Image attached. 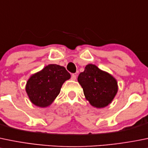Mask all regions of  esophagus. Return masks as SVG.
I'll list each match as a JSON object with an SVG mask.
<instances>
[{"label": "esophagus", "mask_w": 148, "mask_h": 148, "mask_svg": "<svg viewBox=\"0 0 148 148\" xmlns=\"http://www.w3.org/2000/svg\"><path fill=\"white\" fill-rule=\"evenodd\" d=\"M71 79L72 80H75L76 79H77V74H73L72 75H71Z\"/></svg>", "instance_id": "34e87169"}]
</instances>
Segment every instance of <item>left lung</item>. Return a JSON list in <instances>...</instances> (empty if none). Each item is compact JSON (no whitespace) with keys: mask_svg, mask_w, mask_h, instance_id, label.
I'll return each mask as SVG.
<instances>
[{"mask_svg":"<svg viewBox=\"0 0 148 148\" xmlns=\"http://www.w3.org/2000/svg\"><path fill=\"white\" fill-rule=\"evenodd\" d=\"M77 80L82 87L86 100L97 108L108 106L118 92L116 79L94 64L86 66Z\"/></svg>","mask_w":148,"mask_h":148,"instance_id":"left-lung-1","label":"left lung"}]
</instances>
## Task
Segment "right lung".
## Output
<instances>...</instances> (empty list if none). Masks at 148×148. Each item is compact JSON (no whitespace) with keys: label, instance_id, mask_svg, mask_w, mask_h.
<instances>
[{"label":"right lung","instance_id":"right-lung-1","mask_svg":"<svg viewBox=\"0 0 148 148\" xmlns=\"http://www.w3.org/2000/svg\"><path fill=\"white\" fill-rule=\"evenodd\" d=\"M71 75L64 66L49 64L32 74L26 84V92L35 106L45 108L51 105L61 91L63 84Z\"/></svg>","mask_w":148,"mask_h":148}]
</instances>
